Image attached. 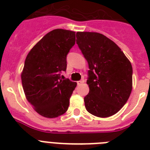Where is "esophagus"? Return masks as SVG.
Listing matches in <instances>:
<instances>
[{
  "label": "esophagus",
  "mask_w": 150,
  "mask_h": 150,
  "mask_svg": "<svg viewBox=\"0 0 150 150\" xmlns=\"http://www.w3.org/2000/svg\"><path fill=\"white\" fill-rule=\"evenodd\" d=\"M84 79H81V80H79V81L77 82V85H81L84 83Z\"/></svg>",
  "instance_id": "34e87169"
}]
</instances>
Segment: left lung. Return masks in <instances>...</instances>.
<instances>
[{
    "label": "left lung",
    "instance_id": "obj_1",
    "mask_svg": "<svg viewBox=\"0 0 150 150\" xmlns=\"http://www.w3.org/2000/svg\"><path fill=\"white\" fill-rule=\"evenodd\" d=\"M76 44L89 67L86 109L98 117L116 114L132 92V64L113 41L99 33L77 32Z\"/></svg>",
    "mask_w": 150,
    "mask_h": 150
}]
</instances>
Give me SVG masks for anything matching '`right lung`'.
<instances>
[{"instance_id": "obj_1", "label": "right lung", "mask_w": 150, "mask_h": 150, "mask_svg": "<svg viewBox=\"0 0 150 150\" xmlns=\"http://www.w3.org/2000/svg\"><path fill=\"white\" fill-rule=\"evenodd\" d=\"M76 33L55 29L43 37L26 57L22 83L28 101L40 115L55 118L67 110L75 82L62 79L67 55L75 44Z\"/></svg>"}]
</instances>
